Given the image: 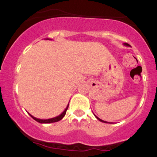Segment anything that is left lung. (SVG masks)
Masks as SVG:
<instances>
[{
	"label": "left lung",
	"mask_w": 157,
	"mask_h": 157,
	"mask_svg": "<svg viewBox=\"0 0 157 157\" xmlns=\"http://www.w3.org/2000/svg\"><path fill=\"white\" fill-rule=\"evenodd\" d=\"M124 45H125V46H129V44H126V43H125V44H124ZM95 117H96V118L97 119V120H100V121H101V122H105V121H103V120H102L101 119H100V118H99V117H97L96 116V115H95Z\"/></svg>",
	"instance_id": "8db88e82"
}]
</instances>
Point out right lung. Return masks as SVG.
Wrapping results in <instances>:
<instances>
[{
	"label": "right lung",
	"mask_w": 157,
	"mask_h": 157,
	"mask_svg": "<svg viewBox=\"0 0 157 157\" xmlns=\"http://www.w3.org/2000/svg\"><path fill=\"white\" fill-rule=\"evenodd\" d=\"M68 108V105H67V107H66V109L64 110L63 112L61 113L60 115H59V116L56 117H54V118H52V119H48V120H40V119H37V118L34 117L32 116V115L30 114V113H29V114L30 116H31L34 119V120H36V121H37V122H40V123H52V122H58V121H60V120H62V119L64 117L65 114H66V111H67Z\"/></svg>",
	"instance_id": "obj_1"
}]
</instances>
